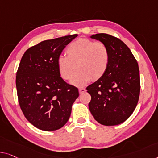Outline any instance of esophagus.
I'll return each mask as SVG.
<instances>
[{
    "instance_id": "1",
    "label": "esophagus",
    "mask_w": 158,
    "mask_h": 158,
    "mask_svg": "<svg viewBox=\"0 0 158 158\" xmlns=\"http://www.w3.org/2000/svg\"><path fill=\"white\" fill-rule=\"evenodd\" d=\"M86 91V89L84 88H79V94H82L84 92H85Z\"/></svg>"
}]
</instances>
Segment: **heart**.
<instances>
[{"mask_svg": "<svg viewBox=\"0 0 158 158\" xmlns=\"http://www.w3.org/2000/svg\"><path fill=\"white\" fill-rule=\"evenodd\" d=\"M67 56H60L57 68L62 79L70 80L76 72L80 71L72 80L74 86H81L91 79L102 78L109 67L110 52L102 42H94L89 39H79L69 44L65 51Z\"/></svg>", "mask_w": 158, "mask_h": 158, "instance_id": "heart-1", "label": "heart"}]
</instances>
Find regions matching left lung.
Here are the masks:
<instances>
[{
    "label": "left lung",
    "mask_w": 158,
    "mask_h": 158,
    "mask_svg": "<svg viewBox=\"0 0 158 158\" xmlns=\"http://www.w3.org/2000/svg\"><path fill=\"white\" fill-rule=\"evenodd\" d=\"M90 37L106 44L110 52V62L102 78L87 86V92L91 96L89 109L101 124H121L131 116L139 99L138 62L128 46L117 37L105 33Z\"/></svg>",
    "instance_id": "8db88e82"
}]
</instances>
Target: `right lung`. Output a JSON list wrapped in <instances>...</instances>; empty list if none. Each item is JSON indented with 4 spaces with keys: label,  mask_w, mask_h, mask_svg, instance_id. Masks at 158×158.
Listing matches in <instances>:
<instances>
[{
    "label": "right lung",
    "mask_w": 158,
    "mask_h": 158,
    "mask_svg": "<svg viewBox=\"0 0 158 158\" xmlns=\"http://www.w3.org/2000/svg\"><path fill=\"white\" fill-rule=\"evenodd\" d=\"M77 35L44 40L27 49L16 74L20 109L30 123L45 131L58 130L69 120L78 98L77 87L60 77L57 59Z\"/></svg>",
    "instance_id": "add662e5"
}]
</instances>
